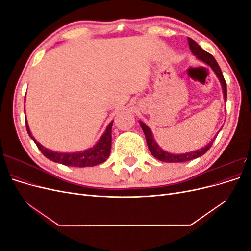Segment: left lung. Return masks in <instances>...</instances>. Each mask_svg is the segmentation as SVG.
I'll return each mask as SVG.
<instances>
[{
    "label": "left lung",
    "mask_w": 251,
    "mask_h": 251,
    "mask_svg": "<svg viewBox=\"0 0 251 251\" xmlns=\"http://www.w3.org/2000/svg\"><path fill=\"white\" fill-rule=\"evenodd\" d=\"M187 41H188V45H189V49H191L193 54L199 60H201V62L209 66L212 69V71H214L215 74L217 75V77L219 78L220 82H221L222 90H223V97H224V100L226 101V100H227L226 82L223 77L222 71H221V69H220V67L217 63V60L215 59L214 56L209 54L208 52L203 50L194 40L189 39L188 37ZM139 124L141 126V128H142L144 135H146L148 148L151 151V154L153 155L155 158H157L158 160L163 161V162H185V161H189V160H193V159L198 158L206 153V151L210 149L212 142L215 141V138H216V137H214V139H211V141L209 143H207L206 146L199 149V150L188 151V153H183V154H173V153H169V151H166L159 147V144L154 139V136H153V133H151V128L146 124L142 123L141 120L139 121Z\"/></svg>",
    "instance_id": "8db88e82"
}]
</instances>
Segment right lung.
Instances as JSON below:
<instances>
[{
	"mask_svg": "<svg viewBox=\"0 0 251 251\" xmlns=\"http://www.w3.org/2000/svg\"><path fill=\"white\" fill-rule=\"evenodd\" d=\"M112 126H113V121H111V123L108 125L107 128H105V131L101 135L100 140H98L92 148H89L85 151H74V153H62V151H51L47 148L43 147L40 142H37L36 139H34L31 132H30V128L26 119V128L30 138L35 142L37 148L40 149V151H42L45 157L60 164H64L67 166H77V168L95 166L107 160L111 151Z\"/></svg>",
	"mask_w": 251,
	"mask_h": 251,
	"instance_id": "right-lung-1",
	"label": "right lung"
}]
</instances>
